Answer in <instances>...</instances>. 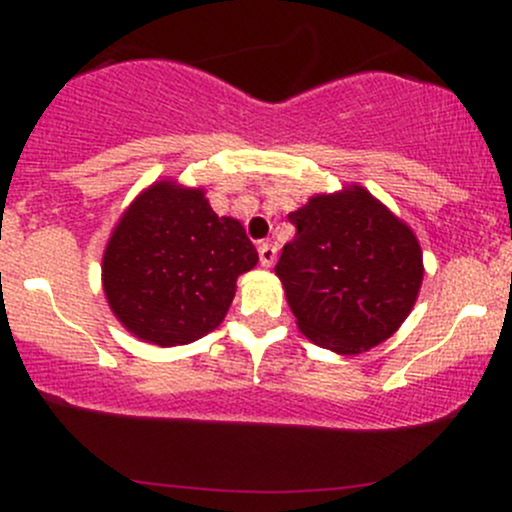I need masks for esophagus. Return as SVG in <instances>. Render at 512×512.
Masks as SVG:
<instances>
[{"label":"esophagus","mask_w":512,"mask_h":512,"mask_svg":"<svg viewBox=\"0 0 512 512\" xmlns=\"http://www.w3.org/2000/svg\"><path fill=\"white\" fill-rule=\"evenodd\" d=\"M257 252H260V264L262 267H272L274 260H276V248L272 243H260V248H257Z\"/></svg>","instance_id":"obj_1"}]
</instances>
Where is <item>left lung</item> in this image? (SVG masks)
Instances as JSON below:
<instances>
[{"label":"left lung","instance_id":"8db88e82","mask_svg":"<svg viewBox=\"0 0 512 512\" xmlns=\"http://www.w3.org/2000/svg\"><path fill=\"white\" fill-rule=\"evenodd\" d=\"M289 221L296 236L274 272L305 337L361 354L395 334L424 279L411 228L361 187L317 195Z\"/></svg>","mask_w":512,"mask_h":512}]
</instances>
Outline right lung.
<instances>
[{
	"mask_svg": "<svg viewBox=\"0 0 512 512\" xmlns=\"http://www.w3.org/2000/svg\"><path fill=\"white\" fill-rule=\"evenodd\" d=\"M255 264L245 228L216 216L202 190L156 182L113 231L103 255V289L129 332L178 346L221 325L236 279Z\"/></svg>",
	"mask_w": 512,
	"mask_h": 512,
	"instance_id": "1",
	"label": "right lung"
}]
</instances>
